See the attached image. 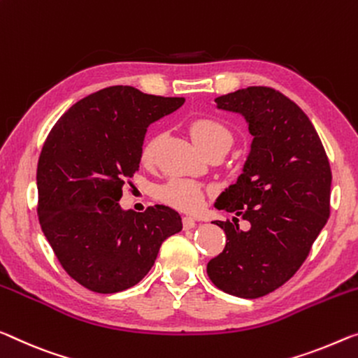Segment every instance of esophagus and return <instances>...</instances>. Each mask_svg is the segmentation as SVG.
<instances>
[{"label":"esophagus","mask_w":358,"mask_h":358,"mask_svg":"<svg viewBox=\"0 0 358 358\" xmlns=\"http://www.w3.org/2000/svg\"><path fill=\"white\" fill-rule=\"evenodd\" d=\"M182 225H184V229H185V230H189V229H194L195 225H196V222H195V219H194V217L185 216V217L182 219Z\"/></svg>","instance_id":"1"}]
</instances>
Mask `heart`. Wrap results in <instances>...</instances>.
Instances as JSON below:
<instances>
[{
    "label": "heart",
    "mask_w": 358,
    "mask_h": 358,
    "mask_svg": "<svg viewBox=\"0 0 358 358\" xmlns=\"http://www.w3.org/2000/svg\"><path fill=\"white\" fill-rule=\"evenodd\" d=\"M189 133L194 139L195 145L200 148L206 144L216 141L232 142V133H230L227 126L219 122L216 118H195L192 120L189 124ZM157 148V139L150 137L141 152L142 163L150 164L155 157ZM160 200L166 203V205L176 208V210L195 213L203 206L205 201V192L200 184L194 182L189 179H171L168 184H164L160 192H158Z\"/></svg>",
    "instance_id": "heart-1"
}]
</instances>
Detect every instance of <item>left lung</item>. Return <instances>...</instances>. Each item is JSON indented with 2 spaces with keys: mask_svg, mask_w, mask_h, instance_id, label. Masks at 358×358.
Masks as SVG:
<instances>
[{
  "mask_svg": "<svg viewBox=\"0 0 358 358\" xmlns=\"http://www.w3.org/2000/svg\"><path fill=\"white\" fill-rule=\"evenodd\" d=\"M216 107L245 118L252 136L235 184L214 206L250 222L214 221L227 241L208 262L211 282L225 293L261 298L287 283L306 261L329 216L331 169L307 115L282 92L250 86L216 99Z\"/></svg>",
  "mask_w": 358,
  "mask_h": 358,
  "instance_id": "obj_1",
  "label": "left lung"
}]
</instances>
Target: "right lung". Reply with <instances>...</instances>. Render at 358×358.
I'll return each instance as SVG.
<instances>
[{
    "label": "right lung",
    "instance_id": "1",
    "mask_svg": "<svg viewBox=\"0 0 358 358\" xmlns=\"http://www.w3.org/2000/svg\"><path fill=\"white\" fill-rule=\"evenodd\" d=\"M184 102L110 86L71 106L49 133L36 169L38 219L65 272L85 288L134 287L163 241L182 230L173 208L136 213L118 201L139 168L147 128Z\"/></svg>",
    "mask_w": 358,
    "mask_h": 358
}]
</instances>
